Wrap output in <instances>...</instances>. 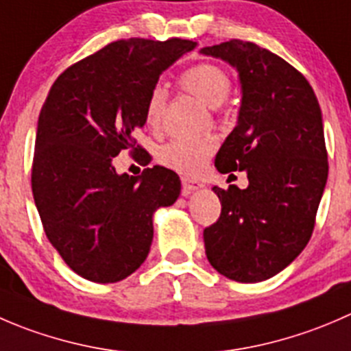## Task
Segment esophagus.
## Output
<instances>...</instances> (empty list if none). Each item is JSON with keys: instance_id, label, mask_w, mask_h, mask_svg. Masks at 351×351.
I'll use <instances>...</instances> for the list:
<instances>
[{"instance_id": "obj_1", "label": "esophagus", "mask_w": 351, "mask_h": 351, "mask_svg": "<svg viewBox=\"0 0 351 351\" xmlns=\"http://www.w3.org/2000/svg\"><path fill=\"white\" fill-rule=\"evenodd\" d=\"M201 187H203V184L197 182V180L182 177V189H184V193H186V194L193 193V191H196V189H201Z\"/></svg>"}]
</instances>
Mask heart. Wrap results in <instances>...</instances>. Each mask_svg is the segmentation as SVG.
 Returning <instances> with one entry per match:
<instances>
[{"label": "heart", "mask_w": 351, "mask_h": 351, "mask_svg": "<svg viewBox=\"0 0 351 351\" xmlns=\"http://www.w3.org/2000/svg\"><path fill=\"white\" fill-rule=\"evenodd\" d=\"M179 85L204 106L218 107L230 95L232 78L221 66L215 62H199L180 73ZM165 97L167 93L160 85L154 86L148 93L145 104V121L154 130L160 128L164 119ZM215 148H217V140L213 136L176 138L160 148L158 160L165 167L174 169L180 174L194 176L201 172Z\"/></svg>", "instance_id": "b5f03b06"}]
</instances>
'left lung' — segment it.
<instances>
[{
    "label": "left lung",
    "instance_id": "left-lung-1",
    "mask_svg": "<svg viewBox=\"0 0 351 351\" xmlns=\"http://www.w3.org/2000/svg\"><path fill=\"white\" fill-rule=\"evenodd\" d=\"M239 71L237 126L215 167L247 172L249 186L213 187L221 213L204 228L210 265L242 283L268 280L304 251L328 180L321 107L305 76L285 59L247 40L204 47Z\"/></svg>",
    "mask_w": 351,
    "mask_h": 351
}]
</instances>
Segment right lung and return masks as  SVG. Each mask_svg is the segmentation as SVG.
<instances>
[{
	"instance_id": "1",
	"label": "right lung",
	"mask_w": 351,
	"mask_h": 351,
	"mask_svg": "<svg viewBox=\"0 0 351 351\" xmlns=\"http://www.w3.org/2000/svg\"><path fill=\"white\" fill-rule=\"evenodd\" d=\"M196 43L131 37L66 68L37 124L32 193L51 244L85 280L121 282L150 252L154 213L180 193L176 172L119 176L112 158L130 150L147 160L134 131L158 76Z\"/></svg>"
}]
</instances>
